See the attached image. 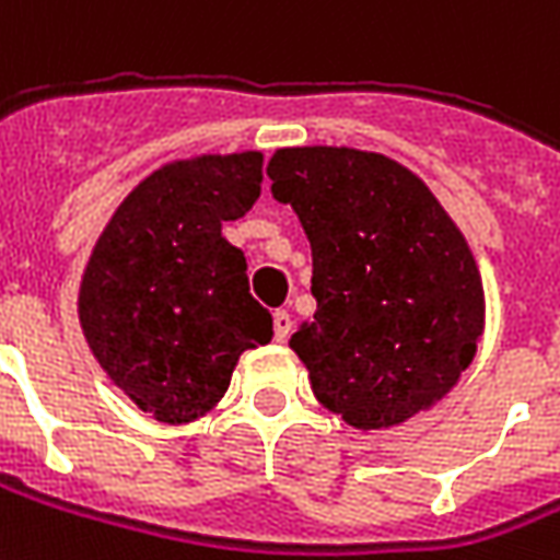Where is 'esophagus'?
Here are the masks:
<instances>
[{
    "label": "esophagus",
    "instance_id": "34e87169",
    "mask_svg": "<svg viewBox=\"0 0 560 560\" xmlns=\"http://www.w3.org/2000/svg\"><path fill=\"white\" fill-rule=\"evenodd\" d=\"M272 330H276V339H279V342H284V339L291 336L293 318H291V312H288V308H279V312L272 315Z\"/></svg>",
    "mask_w": 560,
    "mask_h": 560
}]
</instances>
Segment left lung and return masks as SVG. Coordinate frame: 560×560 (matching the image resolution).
<instances>
[{
  "instance_id": "1",
  "label": "left lung",
  "mask_w": 560,
  "mask_h": 560,
  "mask_svg": "<svg viewBox=\"0 0 560 560\" xmlns=\"http://www.w3.org/2000/svg\"><path fill=\"white\" fill-rule=\"evenodd\" d=\"M267 175L312 245L318 312L291 348L315 397L358 430L443 400L476 354L485 293L428 185L385 154L327 144L281 148Z\"/></svg>"
}]
</instances>
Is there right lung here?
<instances>
[{"mask_svg": "<svg viewBox=\"0 0 560 560\" xmlns=\"http://www.w3.org/2000/svg\"><path fill=\"white\" fill-rule=\"evenodd\" d=\"M264 154H202L151 172L90 254L78 318L93 358L163 424L206 416L272 315L248 293L245 254L221 236L260 197Z\"/></svg>", "mask_w": 560, "mask_h": 560, "instance_id": "add662e5", "label": "right lung"}]
</instances>
